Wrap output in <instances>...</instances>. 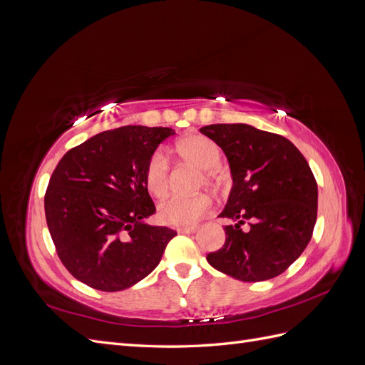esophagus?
I'll use <instances>...</instances> for the list:
<instances>
[{"instance_id":"34e87169","label":"esophagus","mask_w":365,"mask_h":365,"mask_svg":"<svg viewBox=\"0 0 365 365\" xmlns=\"http://www.w3.org/2000/svg\"><path fill=\"white\" fill-rule=\"evenodd\" d=\"M176 231L181 235H193V233H196L197 228L196 227H185V228H176Z\"/></svg>"}]
</instances>
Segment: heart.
<instances>
[{"label": "heart", "instance_id": "1", "mask_svg": "<svg viewBox=\"0 0 365 365\" xmlns=\"http://www.w3.org/2000/svg\"><path fill=\"white\" fill-rule=\"evenodd\" d=\"M178 155L197 169L205 170V182H213V170L220 163V152L213 141L200 135H190L182 138L176 145ZM145 182L150 195L163 197L169 189V161L163 150H157L150 157L146 172ZM210 210V201L204 195L197 196H170L164 200L158 207V217L163 224L173 227H187L195 224Z\"/></svg>", "mask_w": 365, "mask_h": 365}]
</instances>
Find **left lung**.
I'll return each mask as SVG.
<instances>
[{"label": "left lung", "mask_w": 365, "mask_h": 365, "mask_svg": "<svg viewBox=\"0 0 365 365\" xmlns=\"http://www.w3.org/2000/svg\"><path fill=\"white\" fill-rule=\"evenodd\" d=\"M201 134L224 150L231 187L220 217L225 244L208 263L240 282L277 277L302 256L317 222L318 187L306 158L292 143L251 125H208ZM244 218L253 224L247 234Z\"/></svg>", "instance_id": "obj_1"}]
</instances>
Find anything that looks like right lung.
<instances>
[{
  "mask_svg": "<svg viewBox=\"0 0 365 365\" xmlns=\"http://www.w3.org/2000/svg\"><path fill=\"white\" fill-rule=\"evenodd\" d=\"M170 128L123 126L70 149L54 169L46 217L58 256L77 280L105 292L137 284L158 267L176 231L153 227L146 165Z\"/></svg>",
  "mask_w": 365,
  "mask_h": 365,
  "instance_id": "obj_1",
  "label": "right lung"
}]
</instances>
